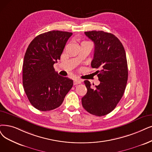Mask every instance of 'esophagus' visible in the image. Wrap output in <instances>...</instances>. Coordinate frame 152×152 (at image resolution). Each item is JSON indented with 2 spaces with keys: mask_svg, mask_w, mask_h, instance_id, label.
Returning a JSON list of instances; mask_svg holds the SVG:
<instances>
[{
  "mask_svg": "<svg viewBox=\"0 0 152 152\" xmlns=\"http://www.w3.org/2000/svg\"><path fill=\"white\" fill-rule=\"evenodd\" d=\"M81 82H82L81 80L78 79V78H76V79H75V80H74V86H75V85L81 83Z\"/></svg>",
  "mask_w": 152,
  "mask_h": 152,
  "instance_id": "obj_1",
  "label": "esophagus"
}]
</instances>
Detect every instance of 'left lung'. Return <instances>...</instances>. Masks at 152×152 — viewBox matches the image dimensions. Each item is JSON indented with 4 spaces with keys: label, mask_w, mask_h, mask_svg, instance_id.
Here are the masks:
<instances>
[{
    "label": "left lung",
    "mask_w": 152,
    "mask_h": 152,
    "mask_svg": "<svg viewBox=\"0 0 152 152\" xmlns=\"http://www.w3.org/2000/svg\"><path fill=\"white\" fill-rule=\"evenodd\" d=\"M85 34L94 42L91 66L100 69L96 72L100 82L94 88L88 80L84 81L87 92L82 104L88 113L101 117L110 113L124 94L128 80L126 53L122 44L112 34L93 30Z\"/></svg>",
    "instance_id": "8db88e82"
}]
</instances>
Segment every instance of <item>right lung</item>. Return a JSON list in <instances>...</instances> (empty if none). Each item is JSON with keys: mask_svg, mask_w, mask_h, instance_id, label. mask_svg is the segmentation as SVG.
I'll return each instance as SVG.
<instances>
[{"mask_svg": "<svg viewBox=\"0 0 152 152\" xmlns=\"http://www.w3.org/2000/svg\"><path fill=\"white\" fill-rule=\"evenodd\" d=\"M72 32L52 30L40 34L30 42L23 63V86L35 108L49 111L61 105L73 86V80L60 76L53 64L60 60Z\"/></svg>", "mask_w": 152, "mask_h": 152, "instance_id": "add662e5", "label": "right lung"}]
</instances>
